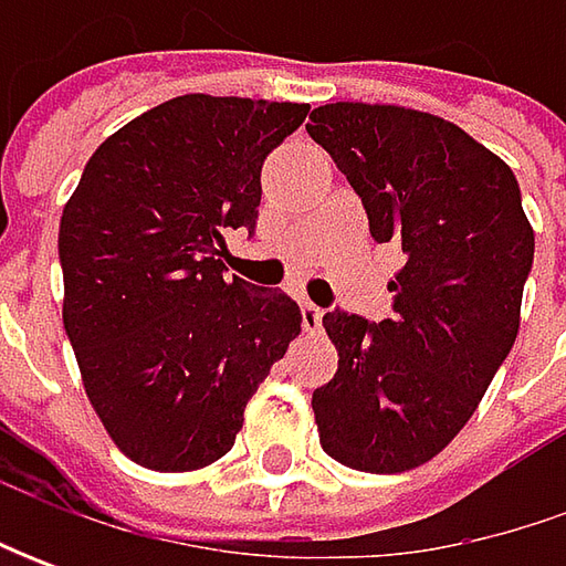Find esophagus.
Here are the masks:
<instances>
[{"mask_svg": "<svg viewBox=\"0 0 566 566\" xmlns=\"http://www.w3.org/2000/svg\"><path fill=\"white\" fill-rule=\"evenodd\" d=\"M321 317L324 312L317 308L312 298H302V327H305V334H321Z\"/></svg>", "mask_w": 566, "mask_h": 566, "instance_id": "obj_1", "label": "esophagus"}]
</instances>
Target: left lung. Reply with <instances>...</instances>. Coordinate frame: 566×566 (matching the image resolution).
Segmentation results:
<instances>
[{"instance_id": "obj_1", "label": "left lung", "mask_w": 566, "mask_h": 566, "mask_svg": "<svg viewBox=\"0 0 566 566\" xmlns=\"http://www.w3.org/2000/svg\"><path fill=\"white\" fill-rule=\"evenodd\" d=\"M305 128L361 198L371 239L402 251L394 315H324L339 365L312 394L321 447L359 472H406L460 434L513 349L533 227L511 166L453 122L327 103Z\"/></svg>"}]
</instances>
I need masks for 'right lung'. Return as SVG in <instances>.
Returning <instances> with one entry per match:
<instances>
[{"instance_id":"right-lung-1","label":"right lung","mask_w":566,"mask_h":566,"mask_svg":"<svg viewBox=\"0 0 566 566\" xmlns=\"http://www.w3.org/2000/svg\"><path fill=\"white\" fill-rule=\"evenodd\" d=\"M308 103L186 94L99 144L59 223L62 321L91 406L157 472L232 450L258 384L302 331L283 290L227 280L254 229L261 166Z\"/></svg>"}]
</instances>
